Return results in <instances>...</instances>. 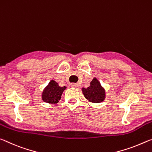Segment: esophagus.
Wrapping results in <instances>:
<instances>
[{
  "label": "esophagus",
  "instance_id": "obj_1",
  "mask_svg": "<svg viewBox=\"0 0 152 152\" xmlns=\"http://www.w3.org/2000/svg\"><path fill=\"white\" fill-rule=\"evenodd\" d=\"M71 86L72 88H79V87L78 83H71Z\"/></svg>",
  "mask_w": 152,
  "mask_h": 152
}]
</instances>
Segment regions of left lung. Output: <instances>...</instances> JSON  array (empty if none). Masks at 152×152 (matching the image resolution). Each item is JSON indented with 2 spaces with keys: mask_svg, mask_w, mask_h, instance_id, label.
Wrapping results in <instances>:
<instances>
[{
  "mask_svg": "<svg viewBox=\"0 0 152 152\" xmlns=\"http://www.w3.org/2000/svg\"><path fill=\"white\" fill-rule=\"evenodd\" d=\"M85 98L93 103H100L106 98V91L102 87L99 81L96 77L90 82V86L88 88H82Z\"/></svg>",
  "mask_w": 152,
  "mask_h": 152,
  "instance_id": "left-lung-1",
  "label": "left lung"
}]
</instances>
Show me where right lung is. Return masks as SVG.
<instances>
[{
    "mask_svg": "<svg viewBox=\"0 0 152 152\" xmlns=\"http://www.w3.org/2000/svg\"><path fill=\"white\" fill-rule=\"evenodd\" d=\"M66 88L65 86H59L58 83H56L55 81L51 80L42 92V100L44 102L49 104L58 103L61 98V96L64 90Z\"/></svg>",
    "mask_w": 152,
    "mask_h": 152,
    "instance_id": "1",
    "label": "right lung"
}]
</instances>
